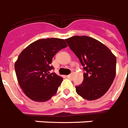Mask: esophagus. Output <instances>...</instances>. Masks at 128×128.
<instances>
[{
    "mask_svg": "<svg viewBox=\"0 0 128 128\" xmlns=\"http://www.w3.org/2000/svg\"><path fill=\"white\" fill-rule=\"evenodd\" d=\"M67 77H68V78H69V79L72 80V78H73V75H72V74H70V75H68Z\"/></svg>",
    "mask_w": 128,
    "mask_h": 128,
    "instance_id": "34e87169",
    "label": "esophagus"
}]
</instances>
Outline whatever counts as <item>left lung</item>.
<instances>
[{
	"label": "left lung",
	"instance_id": "8db88e82",
	"mask_svg": "<svg viewBox=\"0 0 128 128\" xmlns=\"http://www.w3.org/2000/svg\"><path fill=\"white\" fill-rule=\"evenodd\" d=\"M66 41L83 66V81L76 87L86 100H96L106 94L116 75V58L102 42L87 36H74Z\"/></svg>",
	"mask_w": 128,
	"mask_h": 128
}]
</instances>
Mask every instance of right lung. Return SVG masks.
<instances>
[{"instance_id": "add662e5", "label": "right lung", "mask_w": 128, "mask_h": 128, "mask_svg": "<svg viewBox=\"0 0 128 128\" xmlns=\"http://www.w3.org/2000/svg\"><path fill=\"white\" fill-rule=\"evenodd\" d=\"M64 39L43 38L34 41L19 54L14 65L20 88L30 99L45 102L56 94L62 78L55 73L52 58L61 49L66 48Z\"/></svg>"}]
</instances>
